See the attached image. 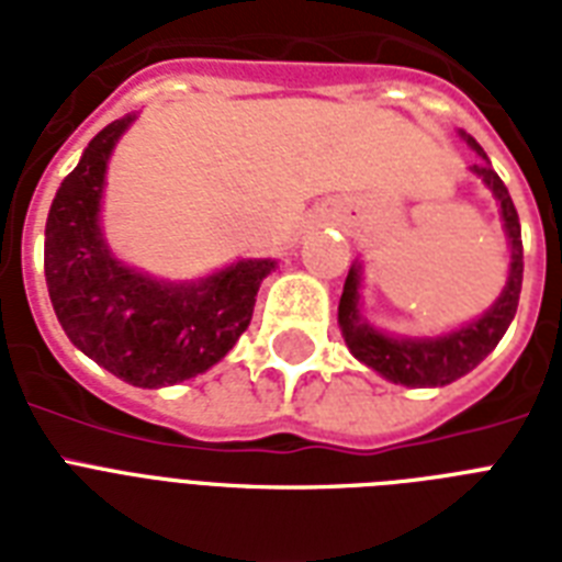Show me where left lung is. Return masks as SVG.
<instances>
[{
  "label": "left lung",
  "mask_w": 562,
  "mask_h": 562,
  "mask_svg": "<svg viewBox=\"0 0 562 562\" xmlns=\"http://www.w3.org/2000/svg\"><path fill=\"white\" fill-rule=\"evenodd\" d=\"M463 143L479 154L481 162L470 166V171L493 192L505 227L507 247H510V268H507V282L496 303L484 315L472 317L467 324L446 329L440 335H391L373 326L361 315V262L356 259L344 282L341 303H338V326L350 352L361 364L387 379L393 384L405 387H443V384L461 379L470 370H475L490 352L496 350L502 335L514 321L516 306H519V291H522V227L519 215L507 194L487 154L467 131H458Z\"/></svg>",
  "instance_id": "8db88e82"
}]
</instances>
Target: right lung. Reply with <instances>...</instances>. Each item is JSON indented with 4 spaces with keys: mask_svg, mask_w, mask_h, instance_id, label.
I'll list each match as a JSON object with an SVG mask.
<instances>
[{
    "mask_svg": "<svg viewBox=\"0 0 562 562\" xmlns=\"http://www.w3.org/2000/svg\"><path fill=\"white\" fill-rule=\"evenodd\" d=\"M136 113L92 136L46 218V285L66 338L134 387H169L218 364L254 317L277 259H238L198 280H157L110 250L101 203L113 148Z\"/></svg>",
    "mask_w": 562,
    "mask_h": 562,
    "instance_id": "1",
    "label": "right lung"
}]
</instances>
